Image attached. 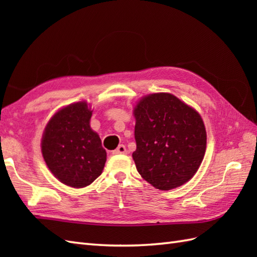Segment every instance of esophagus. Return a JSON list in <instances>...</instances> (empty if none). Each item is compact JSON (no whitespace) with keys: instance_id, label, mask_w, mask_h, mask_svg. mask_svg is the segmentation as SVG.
I'll use <instances>...</instances> for the list:
<instances>
[{"instance_id":"esophagus-1","label":"esophagus","mask_w":257,"mask_h":257,"mask_svg":"<svg viewBox=\"0 0 257 257\" xmlns=\"http://www.w3.org/2000/svg\"><path fill=\"white\" fill-rule=\"evenodd\" d=\"M127 152L128 151H127V149H125V147L123 145H119L118 148L112 151V155H125Z\"/></svg>"}]
</instances>
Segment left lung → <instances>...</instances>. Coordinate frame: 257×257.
<instances>
[{
  "label": "left lung",
  "mask_w": 257,
  "mask_h": 257,
  "mask_svg": "<svg viewBox=\"0 0 257 257\" xmlns=\"http://www.w3.org/2000/svg\"><path fill=\"white\" fill-rule=\"evenodd\" d=\"M133 158L147 182L171 190L188 182L201 165L206 132L200 113L168 92L145 96L134 108Z\"/></svg>",
  "instance_id": "8db88e82"
}]
</instances>
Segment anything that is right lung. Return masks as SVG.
<instances>
[{
  "label": "right lung",
  "mask_w": 257,
  "mask_h": 257,
  "mask_svg": "<svg viewBox=\"0 0 257 257\" xmlns=\"http://www.w3.org/2000/svg\"><path fill=\"white\" fill-rule=\"evenodd\" d=\"M91 114L86 101L70 103L54 114L43 134V158L54 176L68 187H87L105 167L107 154L90 128Z\"/></svg>",
  "instance_id": "right-lung-1"
}]
</instances>
